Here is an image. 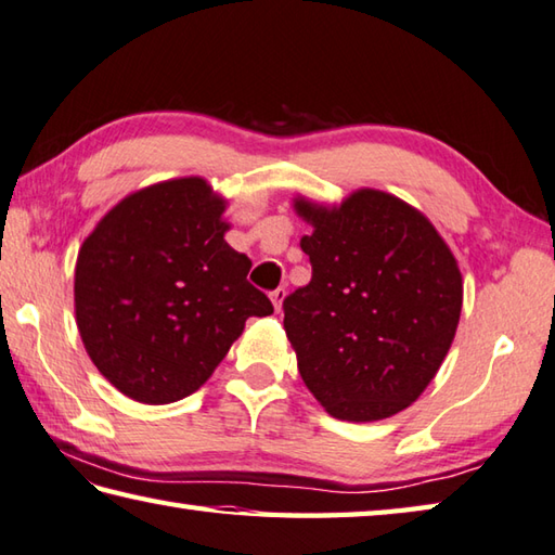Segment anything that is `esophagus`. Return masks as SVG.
<instances>
[{
    "label": "esophagus",
    "instance_id": "obj_1",
    "mask_svg": "<svg viewBox=\"0 0 555 555\" xmlns=\"http://www.w3.org/2000/svg\"><path fill=\"white\" fill-rule=\"evenodd\" d=\"M284 296H286V288H276V291L269 293V298H271V302H274L276 312L281 310V302H284Z\"/></svg>",
    "mask_w": 555,
    "mask_h": 555
}]
</instances>
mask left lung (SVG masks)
<instances>
[{
	"label": "left lung",
	"mask_w": 555,
	"mask_h": 555,
	"mask_svg": "<svg viewBox=\"0 0 555 555\" xmlns=\"http://www.w3.org/2000/svg\"><path fill=\"white\" fill-rule=\"evenodd\" d=\"M310 284L284 300L298 371L334 418L379 421L416 401L450 351L462 274L436 228L377 190L339 209L296 202Z\"/></svg>",
	"instance_id": "left-lung-1"
}]
</instances>
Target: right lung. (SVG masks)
<instances>
[{"label":"right lung","instance_id":"add662e5","mask_svg":"<svg viewBox=\"0 0 555 555\" xmlns=\"http://www.w3.org/2000/svg\"><path fill=\"white\" fill-rule=\"evenodd\" d=\"M223 202L202 178L129 194L76 259V324L119 392L170 404L209 379L247 318L274 312L247 281L249 257L223 241Z\"/></svg>","mask_w":555,"mask_h":555}]
</instances>
